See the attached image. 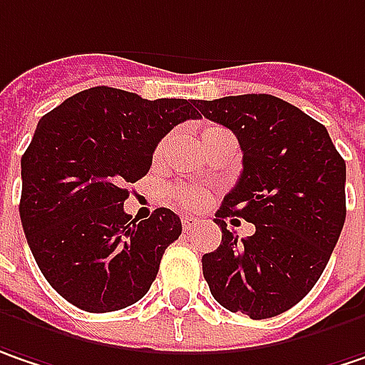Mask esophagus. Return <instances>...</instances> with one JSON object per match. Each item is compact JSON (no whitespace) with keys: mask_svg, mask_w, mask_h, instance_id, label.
<instances>
[{"mask_svg":"<svg viewBox=\"0 0 365 365\" xmlns=\"http://www.w3.org/2000/svg\"><path fill=\"white\" fill-rule=\"evenodd\" d=\"M182 225L183 231H194L196 227L200 225V219H196V217H182Z\"/></svg>","mask_w":365,"mask_h":365,"instance_id":"34e87169","label":"esophagus"}]
</instances>
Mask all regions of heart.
I'll return each mask as SVG.
<instances>
[{
    "instance_id": "b5f03b06",
    "label": "heart",
    "mask_w": 365,
    "mask_h": 365,
    "mask_svg": "<svg viewBox=\"0 0 365 365\" xmlns=\"http://www.w3.org/2000/svg\"><path fill=\"white\" fill-rule=\"evenodd\" d=\"M221 136H229V132H227L225 128H219V125H208V128H204L202 146L204 144H208V142H212V140L221 138ZM167 142H169V140L163 138L161 142L157 144V148H155V161H159L163 157V153H165V148H167ZM167 196H169L171 202L182 206L185 210H198V208H202L204 204L208 202V194H206L204 190H200V187H194V185H171V187L167 190Z\"/></svg>"
}]
</instances>
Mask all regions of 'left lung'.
I'll list each match as a JSON object with an SVG mask.
<instances>
[{
    "label": "left lung",
    "instance_id": "left-lung-1",
    "mask_svg": "<svg viewBox=\"0 0 365 365\" xmlns=\"http://www.w3.org/2000/svg\"><path fill=\"white\" fill-rule=\"evenodd\" d=\"M198 111L229 128L242 146L244 171L215 223L221 246L202 256L212 297L252 320L302 302L329 264L345 223V161L322 123L272 95L196 101ZM257 225L240 240L229 216Z\"/></svg>",
    "mask_w": 365,
    "mask_h": 365
}]
</instances>
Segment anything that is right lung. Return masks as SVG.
<instances>
[{"label":"right lung","instance_id":"1","mask_svg":"<svg viewBox=\"0 0 365 365\" xmlns=\"http://www.w3.org/2000/svg\"><path fill=\"white\" fill-rule=\"evenodd\" d=\"M196 118L192 98L95 86L38 121L22 157L20 219L43 277L76 308L115 312L150 289L182 221L169 208L132 219L123 200L165 134Z\"/></svg>","mask_w":365,"mask_h":365}]
</instances>
